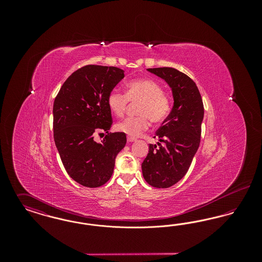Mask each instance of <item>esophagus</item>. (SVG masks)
Listing matches in <instances>:
<instances>
[{
    "label": "esophagus",
    "mask_w": 262,
    "mask_h": 262,
    "mask_svg": "<svg viewBox=\"0 0 262 262\" xmlns=\"http://www.w3.org/2000/svg\"><path fill=\"white\" fill-rule=\"evenodd\" d=\"M136 140H137V139L134 138V137H127V141H128V142H134V141H136Z\"/></svg>",
    "instance_id": "obj_1"
}]
</instances>
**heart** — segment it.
Returning a JSON list of instances; mask_svg holds the SVG:
<instances>
[{
  "mask_svg": "<svg viewBox=\"0 0 262 262\" xmlns=\"http://www.w3.org/2000/svg\"><path fill=\"white\" fill-rule=\"evenodd\" d=\"M128 101H140L137 117H129L116 125V128L130 137H138L153 124H161L169 117L172 110L170 97L163 92L157 81L150 78H139L126 83V93L113 89L107 96V104L117 117H123Z\"/></svg>",
  "mask_w": 262,
  "mask_h": 262,
  "instance_id": "obj_1",
  "label": "heart"
}]
</instances>
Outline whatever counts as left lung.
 <instances>
[{"instance_id": "1", "label": "left lung", "mask_w": 262, "mask_h": 262, "mask_svg": "<svg viewBox=\"0 0 262 262\" xmlns=\"http://www.w3.org/2000/svg\"><path fill=\"white\" fill-rule=\"evenodd\" d=\"M147 71L163 78L172 88L174 106L166 121L156 132L159 142L149 144L141 164L142 174L150 186L167 188L187 174L199 149L204 108L195 82L173 68Z\"/></svg>"}]
</instances>
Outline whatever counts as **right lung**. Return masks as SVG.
I'll use <instances>...</instances> for the list:
<instances>
[{
    "label": "right lung",
    "instance_id": "add662e5",
    "mask_svg": "<svg viewBox=\"0 0 262 262\" xmlns=\"http://www.w3.org/2000/svg\"><path fill=\"white\" fill-rule=\"evenodd\" d=\"M124 73L116 67L84 66L68 77L54 101L55 144L67 173L83 187H101L110 180L126 143L125 134L108 132L113 121L107 104ZM103 131L107 135L98 144L94 137Z\"/></svg>",
    "mask_w": 262,
    "mask_h": 262
}]
</instances>
